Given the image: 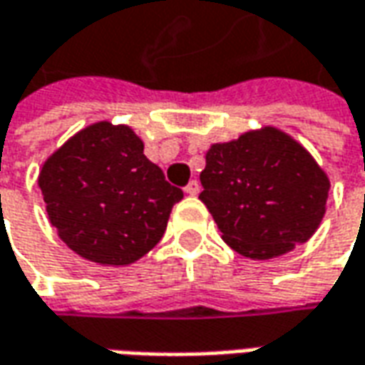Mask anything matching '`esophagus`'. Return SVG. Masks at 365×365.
Instances as JSON below:
<instances>
[{
    "label": "esophagus",
    "instance_id": "1",
    "mask_svg": "<svg viewBox=\"0 0 365 365\" xmlns=\"http://www.w3.org/2000/svg\"><path fill=\"white\" fill-rule=\"evenodd\" d=\"M199 190H201V185H199L197 180H193V182H190L185 185V193H187V195H197Z\"/></svg>",
    "mask_w": 365,
    "mask_h": 365
}]
</instances>
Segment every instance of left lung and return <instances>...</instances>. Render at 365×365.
Masks as SVG:
<instances>
[{
    "mask_svg": "<svg viewBox=\"0 0 365 365\" xmlns=\"http://www.w3.org/2000/svg\"><path fill=\"white\" fill-rule=\"evenodd\" d=\"M199 180V199L222 240L250 260H272L307 242L324 217L330 190L311 152L275 127L211 144Z\"/></svg>",
    "mask_w": 365,
    "mask_h": 365,
    "instance_id": "8db88e82",
    "label": "left lung"
}]
</instances>
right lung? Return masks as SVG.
<instances>
[{
    "label": "right lung",
    "mask_w": 365,
    "mask_h": 365,
    "mask_svg": "<svg viewBox=\"0 0 365 365\" xmlns=\"http://www.w3.org/2000/svg\"><path fill=\"white\" fill-rule=\"evenodd\" d=\"M38 187L60 240L83 260L128 266L158 245L183 191L128 125L97 120L44 160Z\"/></svg>",
    "instance_id": "right-lung-1"
}]
</instances>
